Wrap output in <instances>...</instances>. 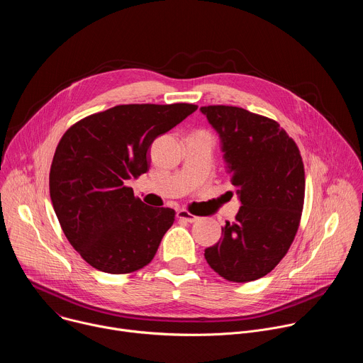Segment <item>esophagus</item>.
Masks as SVG:
<instances>
[{"instance_id":"obj_1","label":"esophagus","mask_w":363,"mask_h":363,"mask_svg":"<svg viewBox=\"0 0 363 363\" xmlns=\"http://www.w3.org/2000/svg\"><path fill=\"white\" fill-rule=\"evenodd\" d=\"M177 216H178V218H179V220L186 221V223H195L196 220H199L196 216L191 214V213H189V211H186V210H179Z\"/></svg>"}]
</instances>
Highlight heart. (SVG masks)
Returning <instances> with one entry per match:
<instances>
[{"mask_svg": "<svg viewBox=\"0 0 363 363\" xmlns=\"http://www.w3.org/2000/svg\"><path fill=\"white\" fill-rule=\"evenodd\" d=\"M198 132H199V133H205V135H208V133H206L205 130H198Z\"/></svg>", "mask_w": 363, "mask_h": 363, "instance_id": "obj_1", "label": "heart"}]
</instances>
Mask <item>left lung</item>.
<instances>
[{
	"mask_svg": "<svg viewBox=\"0 0 363 363\" xmlns=\"http://www.w3.org/2000/svg\"><path fill=\"white\" fill-rule=\"evenodd\" d=\"M220 133L224 160L241 206L220 241L205 248L210 267L228 281L269 274L287 254L304 203V165L298 146L270 118L237 106H202Z\"/></svg>",
	"mask_w": 363,
	"mask_h": 363,
	"instance_id": "obj_1",
	"label": "left lung"
}]
</instances>
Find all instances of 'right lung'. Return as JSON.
<instances>
[{
  "instance_id": "right-lung-1",
  "label": "right lung",
  "mask_w": 363,
  "mask_h": 363,
  "mask_svg": "<svg viewBox=\"0 0 363 363\" xmlns=\"http://www.w3.org/2000/svg\"><path fill=\"white\" fill-rule=\"evenodd\" d=\"M196 109L191 103L119 105L80 119L62 136L50 198L66 238L91 267L129 274L152 262L177 213L145 205L126 181L149 169L155 138Z\"/></svg>"
}]
</instances>
